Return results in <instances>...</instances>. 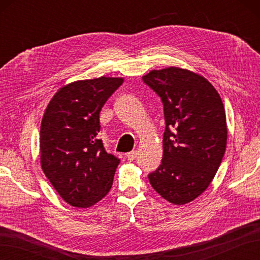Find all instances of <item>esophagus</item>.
I'll list each match as a JSON object with an SVG mask.
<instances>
[{
	"instance_id": "34e87169",
	"label": "esophagus",
	"mask_w": 260,
	"mask_h": 260,
	"mask_svg": "<svg viewBox=\"0 0 260 260\" xmlns=\"http://www.w3.org/2000/svg\"><path fill=\"white\" fill-rule=\"evenodd\" d=\"M127 158L129 159V161H134V159L137 157V152L136 151H132L128 154H127Z\"/></svg>"
}]
</instances>
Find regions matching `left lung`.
Wrapping results in <instances>:
<instances>
[{
	"label": "left lung",
	"instance_id": "obj_1",
	"mask_svg": "<svg viewBox=\"0 0 260 260\" xmlns=\"http://www.w3.org/2000/svg\"><path fill=\"white\" fill-rule=\"evenodd\" d=\"M143 81L161 97L165 132L163 158L148 180L173 204L194 200L211 183L227 145V121L215 88L193 71L152 70Z\"/></svg>",
	"mask_w": 260,
	"mask_h": 260
}]
</instances>
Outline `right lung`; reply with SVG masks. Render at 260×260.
<instances>
[{"label": "right lung", "instance_id": "1", "mask_svg": "<svg viewBox=\"0 0 260 260\" xmlns=\"http://www.w3.org/2000/svg\"><path fill=\"white\" fill-rule=\"evenodd\" d=\"M123 78L77 80L54 93L41 121V168L70 206L89 208L113 185L119 159L105 151L99 113Z\"/></svg>", "mask_w": 260, "mask_h": 260}]
</instances>
